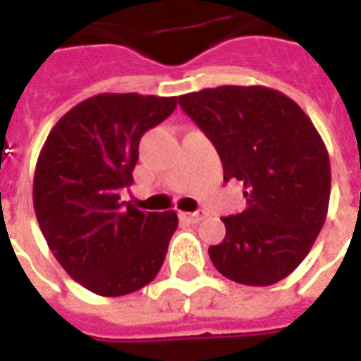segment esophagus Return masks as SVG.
Wrapping results in <instances>:
<instances>
[{"label": "esophagus", "instance_id": "1", "mask_svg": "<svg viewBox=\"0 0 361 361\" xmlns=\"http://www.w3.org/2000/svg\"><path fill=\"white\" fill-rule=\"evenodd\" d=\"M181 219L188 220V222H193V224H197V222H201V220L204 219V212H181Z\"/></svg>", "mask_w": 361, "mask_h": 361}]
</instances>
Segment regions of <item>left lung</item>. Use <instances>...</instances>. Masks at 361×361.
<instances>
[{
    "label": "left lung",
    "mask_w": 361,
    "mask_h": 361,
    "mask_svg": "<svg viewBox=\"0 0 361 361\" xmlns=\"http://www.w3.org/2000/svg\"><path fill=\"white\" fill-rule=\"evenodd\" d=\"M219 152L224 181H242L245 211L224 216L226 238L209 247L212 265L247 286L286 279L325 224L331 162L298 104L267 87L224 85L178 98Z\"/></svg>",
    "instance_id": "8db88e82"
}]
</instances>
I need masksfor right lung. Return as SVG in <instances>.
<instances>
[{
    "label": "right lung",
    "mask_w": 361,
    "mask_h": 361,
    "mask_svg": "<svg viewBox=\"0 0 361 361\" xmlns=\"http://www.w3.org/2000/svg\"><path fill=\"white\" fill-rule=\"evenodd\" d=\"M176 96L104 92L54 126L36 162L32 201L58 263L98 295L131 294L154 279L178 228L173 211L119 201L133 183L145 131L176 110Z\"/></svg>",
    "instance_id": "obj_1"
}]
</instances>
